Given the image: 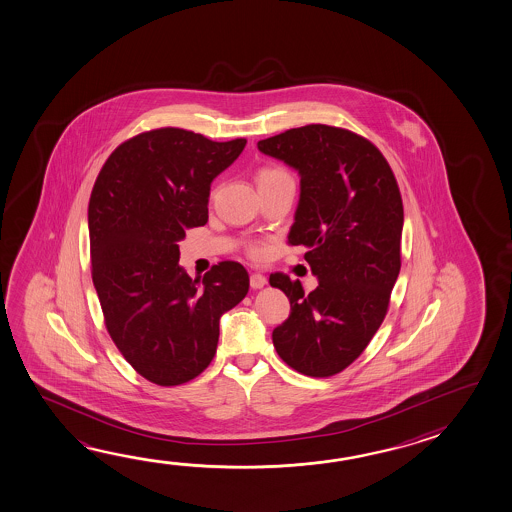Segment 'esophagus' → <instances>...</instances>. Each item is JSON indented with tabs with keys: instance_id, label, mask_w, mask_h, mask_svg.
I'll return each mask as SVG.
<instances>
[{
	"instance_id": "34e87169",
	"label": "esophagus",
	"mask_w": 512,
	"mask_h": 512,
	"mask_svg": "<svg viewBox=\"0 0 512 512\" xmlns=\"http://www.w3.org/2000/svg\"><path fill=\"white\" fill-rule=\"evenodd\" d=\"M268 284V280L264 275H260V273H252V277H250V286L253 289H260V287H264Z\"/></svg>"
}]
</instances>
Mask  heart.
<instances>
[{"label":"heart","instance_id":"1","mask_svg":"<svg viewBox=\"0 0 512 512\" xmlns=\"http://www.w3.org/2000/svg\"><path fill=\"white\" fill-rule=\"evenodd\" d=\"M289 178V174H287L284 169H280V167H262L259 172H257V185L260 187H266V185H271V183H275V181L286 180ZM250 253H252V257L255 259H259L264 255V248L260 246V244H255L250 248Z\"/></svg>","mask_w":512,"mask_h":512}]
</instances>
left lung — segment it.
<instances>
[{"label":"left lung","mask_w":512,"mask_h":512,"mask_svg":"<svg viewBox=\"0 0 512 512\" xmlns=\"http://www.w3.org/2000/svg\"><path fill=\"white\" fill-rule=\"evenodd\" d=\"M260 153L293 167L300 199L287 241L307 248L318 286L282 273L289 318L273 331L278 356L296 372L329 377L349 367L385 320L401 269L403 201L376 145L340 127L311 124L260 140Z\"/></svg>","instance_id":"1"}]
</instances>
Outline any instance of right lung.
<instances>
[{
	"label": "right lung",
	"mask_w": 512,
	"mask_h": 512,
	"mask_svg": "<svg viewBox=\"0 0 512 512\" xmlns=\"http://www.w3.org/2000/svg\"><path fill=\"white\" fill-rule=\"evenodd\" d=\"M244 145L178 127L147 131L118 145L91 190V275L106 327L127 363L156 385H183L210 365L221 316L250 289L234 260L203 282L178 262L185 232L207 225L212 181Z\"/></svg>",
	"instance_id": "add662e5"
}]
</instances>
